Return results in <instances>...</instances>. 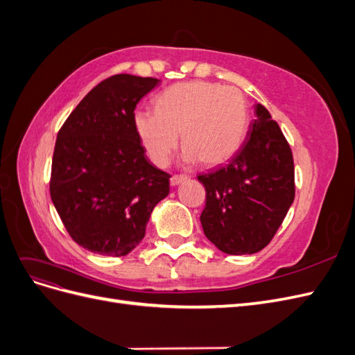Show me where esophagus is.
I'll return each mask as SVG.
<instances>
[{
    "label": "esophagus",
    "instance_id": "obj_1",
    "mask_svg": "<svg viewBox=\"0 0 355 355\" xmlns=\"http://www.w3.org/2000/svg\"><path fill=\"white\" fill-rule=\"evenodd\" d=\"M187 179H188L187 175H175V176H171V179H170V185L171 187H178L179 184H182V182H185Z\"/></svg>",
    "mask_w": 355,
    "mask_h": 355
}]
</instances>
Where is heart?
I'll return each instance as SVG.
<instances>
[{
  "mask_svg": "<svg viewBox=\"0 0 355 355\" xmlns=\"http://www.w3.org/2000/svg\"><path fill=\"white\" fill-rule=\"evenodd\" d=\"M249 112L243 94L209 83H182L161 92L155 111L135 112V128L146 153L166 167L179 144L184 159H201L207 166L225 163L239 151L247 130Z\"/></svg>",
  "mask_w": 355,
  "mask_h": 355,
  "instance_id": "1",
  "label": "heart"
}]
</instances>
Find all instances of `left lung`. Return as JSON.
<instances>
[{
    "mask_svg": "<svg viewBox=\"0 0 355 355\" xmlns=\"http://www.w3.org/2000/svg\"><path fill=\"white\" fill-rule=\"evenodd\" d=\"M241 148L227 166L200 175L204 235L223 253L252 254L270 244L295 200L293 155L265 106H254Z\"/></svg>",
    "mask_w": 355,
    "mask_h": 355,
    "instance_id": "obj_1",
    "label": "left lung"
}]
</instances>
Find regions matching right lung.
I'll list each match as a JSON object with an SVG mask.
<instances>
[{"label":"right lung","instance_id":"1","mask_svg":"<svg viewBox=\"0 0 355 355\" xmlns=\"http://www.w3.org/2000/svg\"><path fill=\"white\" fill-rule=\"evenodd\" d=\"M159 80L118 73L92 89L63 123L50 196L71 239L85 250L125 256L145 237L170 175L145 155L135 108Z\"/></svg>","mask_w":355,"mask_h":355}]
</instances>
